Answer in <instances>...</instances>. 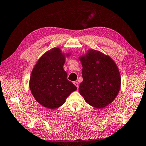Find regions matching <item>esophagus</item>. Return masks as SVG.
I'll return each mask as SVG.
<instances>
[{
    "label": "esophagus",
    "mask_w": 146,
    "mask_h": 146,
    "mask_svg": "<svg viewBox=\"0 0 146 146\" xmlns=\"http://www.w3.org/2000/svg\"><path fill=\"white\" fill-rule=\"evenodd\" d=\"M74 85H75V86L78 88H79V83H78V82H74Z\"/></svg>",
    "instance_id": "esophagus-1"
}]
</instances>
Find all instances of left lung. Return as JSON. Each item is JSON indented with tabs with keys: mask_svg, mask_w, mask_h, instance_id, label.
Masks as SVG:
<instances>
[{
	"mask_svg": "<svg viewBox=\"0 0 146 146\" xmlns=\"http://www.w3.org/2000/svg\"><path fill=\"white\" fill-rule=\"evenodd\" d=\"M82 66L83 81L79 92L84 100L93 107L108 106L118 94L121 76L113 59L102 52L91 49L79 57Z\"/></svg>",
	"mask_w": 146,
	"mask_h": 146,
	"instance_id": "obj_1",
	"label": "left lung"
}]
</instances>
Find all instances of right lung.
<instances>
[{
	"mask_svg": "<svg viewBox=\"0 0 146 146\" xmlns=\"http://www.w3.org/2000/svg\"><path fill=\"white\" fill-rule=\"evenodd\" d=\"M70 55V53H63L59 48H52L41 56L33 68L29 81L30 92L43 107L58 108L77 90L67 80V74L64 69L65 58Z\"/></svg>",
	"mask_w": 146,
	"mask_h": 146,
	"instance_id": "1",
	"label": "right lung"
}]
</instances>
